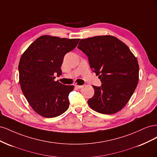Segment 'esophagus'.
<instances>
[{
  "instance_id": "obj_1",
  "label": "esophagus",
  "mask_w": 157,
  "mask_h": 157,
  "mask_svg": "<svg viewBox=\"0 0 157 157\" xmlns=\"http://www.w3.org/2000/svg\"><path fill=\"white\" fill-rule=\"evenodd\" d=\"M75 87H77L78 89L82 88L83 87V86H80V85H77V84H75Z\"/></svg>"
}]
</instances>
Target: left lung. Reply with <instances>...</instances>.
I'll use <instances>...</instances> for the list:
<instances>
[{
    "label": "left lung",
    "mask_w": 157,
    "mask_h": 157,
    "mask_svg": "<svg viewBox=\"0 0 157 157\" xmlns=\"http://www.w3.org/2000/svg\"><path fill=\"white\" fill-rule=\"evenodd\" d=\"M78 48L88 58L101 86H93L94 96L88 103L93 110L111 115L124 107L139 80V65L129 48L117 38L96 36L82 39Z\"/></svg>",
    "instance_id": "8db88e82"
}]
</instances>
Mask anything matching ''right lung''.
Returning a JSON list of instances; mask_svg holds the SVG:
<instances>
[{"mask_svg":"<svg viewBox=\"0 0 157 157\" xmlns=\"http://www.w3.org/2000/svg\"><path fill=\"white\" fill-rule=\"evenodd\" d=\"M80 39L44 35L28 47L20 58L19 77L22 92L36 113L46 118L59 116L69 106L73 85L55 81L54 74L62 73L65 55L77 46Z\"/></svg>","mask_w":157,"mask_h":157,"instance_id":"1","label":"right lung"}]
</instances>
